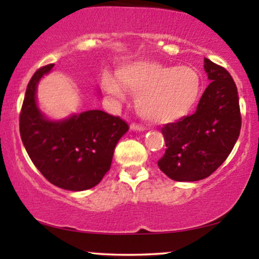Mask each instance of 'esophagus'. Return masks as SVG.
Wrapping results in <instances>:
<instances>
[{
    "mask_svg": "<svg viewBox=\"0 0 259 259\" xmlns=\"http://www.w3.org/2000/svg\"><path fill=\"white\" fill-rule=\"evenodd\" d=\"M130 129L134 130V132H145V130H146V127H145L144 125H140V124L133 123L132 125H130Z\"/></svg>",
    "mask_w": 259,
    "mask_h": 259,
    "instance_id": "1",
    "label": "esophagus"
}]
</instances>
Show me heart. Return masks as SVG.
<instances>
[{
    "instance_id": "1",
    "label": "heart",
    "mask_w": 259,
    "mask_h": 259,
    "mask_svg": "<svg viewBox=\"0 0 259 259\" xmlns=\"http://www.w3.org/2000/svg\"><path fill=\"white\" fill-rule=\"evenodd\" d=\"M121 85L136 95V111L153 124H169L189 115L200 99L202 79L191 67H173L154 61H138L118 72ZM106 90L123 97V89L112 76H106Z\"/></svg>"
}]
</instances>
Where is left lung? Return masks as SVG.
I'll return each mask as SVG.
<instances>
[{
  "instance_id": "8db88e82",
  "label": "left lung",
  "mask_w": 259,
  "mask_h": 259,
  "mask_svg": "<svg viewBox=\"0 0 259 259\" xmlns=\"http://www.w3.org/2000/svg\"><path fill=\"white\" fill-rule=\"evenodd\" d=\"M204 70L210 84L196 112L162 127L167 148L158 167L175 181L209 177L228 158L241 130L239 95L231 75L207 58Z\"/></svg>"
}]
</instances>
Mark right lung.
I'll list each match as a JSON object with an SVG mask.
<instances>
[{
	"label": "right lung",
	"mask_w": 259,
	"mask_h": 259,
	"mask_svg": "<svg viewBox=\"0 0 259 259\" xmlns=\"http://www.w3.org/2000/svg\"><path fill=\"white\" fill-rule=\"evenodd\" d=\"M53 64L31 76L23 101L19 132L40 173L53 185L70 191L96 186L109 170L113 153L129 126L119 117L92 109L63 120H49L36 105V88Z\"/></svg>",
	"instance_id": "obj_1"
}]
</instances>
